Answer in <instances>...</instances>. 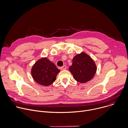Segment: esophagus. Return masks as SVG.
Wrapping results in <instances>:
<instances>
[{"instance_id": "esophagus-1", "label": "esophagus", "mask_w": 128, "mask_h": 128, "mask_svg": "<svg viewBox=\"0 0 128 128\" xmlns=\"http://www.w3.org/2000/svg\"><path fill=\"white\" fill-rule=\"evenodd\" d=\"M66 68H67V66H66V65H64V66H63L62 67H61L60 69H61V70H63L66 69Z\"/></svg>"}]
</instances>
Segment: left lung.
<instances>
[{"label":"left lung","instance_id":"1","mask_svg":"<svg viewBox=\"0 0 128 128\" xmlns=\"http://www.w3.org/2000/svg\"><path fill=\"white\" fill-rule=\"evenodd\" d=\"M69 69L74 80L80 83L90 80L95 76L97 70L94 61L84 52L73 58L72 64Z\"/></svg>","mask_w":128,"mask_h":128}]
</instances>
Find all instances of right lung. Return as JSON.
Returning <instances> with one entry per match:
<instances>
[{
	"mask_svg": "<svg viewBox=\"0 0 128 128\" xmlns=\"http://www.w3.org/2000/svg\"><path fill=\"white\" fill-rule=\"evenodd\" d=\"M59 72L60 70L55 65L46 58L38 61L31 69V74L34 80L44 86H50L55 81Z\"/></svg>",
	"mask_w": 128,
	"mask_h": 128,
	"instance_id": "1",
	"label": "right lung"
}]
</instances>
